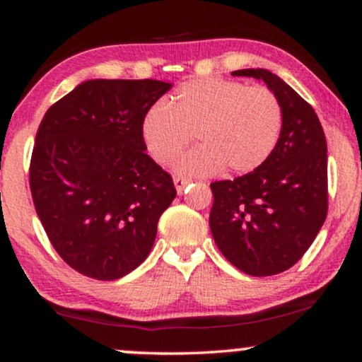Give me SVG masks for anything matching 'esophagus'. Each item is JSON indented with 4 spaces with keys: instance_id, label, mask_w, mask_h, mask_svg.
<instances>
[{
    "instance_id": "esophagus-1",
    "label": "esophagus",
    "mask_w": 362,
    "mask_h": 362,
    "mask_svg": "<svg viewBox=\"0 0 362 362\" xmlns=\"http://www.w3.org/2000/svg\"><path fill=\"white\" fill-rule=\"evenodd\" d=\"M191 182H192V180H189V177L176 176V177H175V186H176V191L180 192V194H181V192L186 189V186H187V185H191Z\"/></svg>"
}]
</instances>
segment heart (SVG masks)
I'll return each instance as SVG.
<instances>
[{
  "mask_svg": "<svg viewBox=\"0 0 362 362\" xmlns=\"http://www.w3.org/2000/svg\"><path fill=\"white\" fill-rule=\"evenodd\" d=\"M281 107L265 87L226 78H194L171 100L155 103L141 122L143 141L160 165H170L189 145L201 146L177 163L186 175H214L226 166L234 175L260 168L275 150L281 132Z\"/></svg>",
  "mask_w": 362,
  "mask_h": 362,
  "instance_id": "heart-1",
  "label": "heart"
}]
</instances>
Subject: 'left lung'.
<instances>
[{"mask_svg":"<svg viewBox=\"0 0 362 362\" xmlns=\"http://www.w3.org/2000/svg\"><path fill=\"white\" fill-rule=\"evenodd\" d=\"M232 76L262 78L281 107V132L264 165L235 180L211 182L209 226L222 255L254 276L298 262L328 214V148L313 107L265 69Z\"/></svg>","mask_w":362,"mask_h":362,"instance_id":"obj_1","label":"left lung"}]
</instances>
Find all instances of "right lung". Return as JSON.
Here are the masks:
<instances>
[{"instance_id":"1","label":"right lung","mask_w":362,"mask_h":362,"mask_svg":"<svg viewBox=\"0 0 362 362\" xmlns=\"http://www.w3.org/2000/svg\"><path fill=\"white\" fill-rule=\"evenodd\" d=\"M171 83L87 81L57 100L37 128L29 186L61 259L78 274L117 280L155 244L176 187L146 155L141 122Z\"/></svg>"}]
</instances>
